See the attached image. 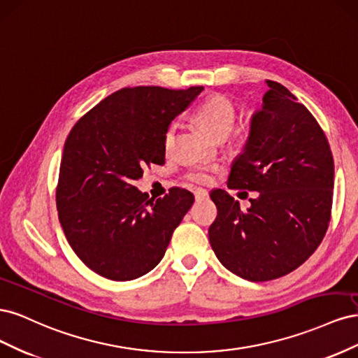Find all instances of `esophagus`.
<instances>
[{"label": "esophagus", "instance_id": "1", "mask_svg": "<svg viewBox=\"0 0 358 358\" xmlns=\"http://www.w3.org/2000/svg\"><path fill=\"white\" fill-rule=\"evenodd\" d=\"M194 196H196V200L197 201H201V200H208V197H209V194H208V191L206 189H196V192H194Z\"/></svg>", "mask_w": 358, "mask_h": 358}]
</instances>
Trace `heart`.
<instances>
[{"instance_id":"obj_1","label":"heart","mask_w":358,"mask_h":358,"mask_svg":"<svg viewBox=\"0 0 358 358\" xmlns=\"http://www.w3.org/2000/svg\"><path fill=\"white\" fill-rule=\"evenodd\" d=\"M196 117L212 136L225 138L233 131L237 115L233 103L229 99L222 95H213L197 107ZM175 134L176 124H173L169 127L164 137V149L167 154L171 152L173 145H175ZM216 171H218L216 166H201L191 170L187 175V179L194 183H208L212 180Z\"/></svg>"}]
</instances>
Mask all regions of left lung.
Masks as SVG:
<instances>
[{"instance_id":"left-lung-1","label":"left lung","mask_w":358,"mask_h":358,"mask_svg":"<svg viewBox=\"0 0 358 358\" xmlns=\"http://www.w3.org/2000/svg\"><path fill=\"white\" fill-rule=\"evenodd\" d=\"M267 85L229 178L230 188L257 191L258 197L242 210L227 191L210 192L218 209L209 229L213 252L231 273L252 282L285 276L315 252L333 201L326 134L285 86Z\"/></svg>"}]
</instances>
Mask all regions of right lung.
Masks as SVG:
<instances>
[{"mask_svg": "<svg viewBox=\"0 0 358 358\" xmlns=\"http://www.w3.org/2000/svg\"><path fill=\"white\" fill-rule=\"evenodd\" d=\"M201 91L124 88L73 127L64 145L57 209L70 246L92 272L131 280L164 257L194 196L171 188L166 197L148 200L133 182L145 166L164 164L170 122Z\"/></svg>", "mask_w": 358, "mask_h": 358, "instance_id": "add662e5", "label": "right lung"}]
</instances>
